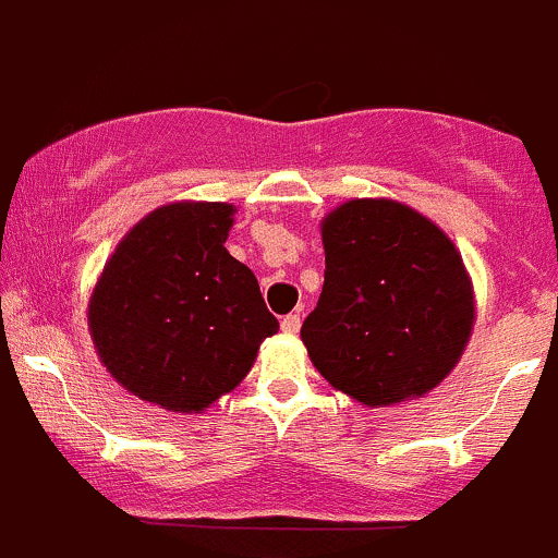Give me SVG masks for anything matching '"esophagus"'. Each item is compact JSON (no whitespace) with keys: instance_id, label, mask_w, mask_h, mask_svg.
<instances>
[{"instance_id":"obj_1","label":"esophagus","mask_w":558,"mask_h":558,"mask_svg":"<svg viewBox=\"0 0 558 558\" xmlns=\"http://www.w3.org/2000/svg\"><path fill=\"white\" fill-rule=\"evenodd\" d=\"M280 328H283V333H291V337H294V333H299V328H302V318H299V315H286V318L280 320Z\"/></svg>"}]
</instances>
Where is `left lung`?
<instances>
[{"label":"left lung","instance_id":"obj_1","mask_svg":"<svg viewBox=\"0 0 558 558\" xmlns=\"http://www.w3.org/2000/svg\"><path fill=\"white\" fill-rule=\"evenodd\" d=\"M326 280L302 326L310 361L363 407H392L449 377L476 320L473 280L449 234L387 197L320 221Z\"/></svg>","mask_w":558,"mask_h":558}]
</instances>
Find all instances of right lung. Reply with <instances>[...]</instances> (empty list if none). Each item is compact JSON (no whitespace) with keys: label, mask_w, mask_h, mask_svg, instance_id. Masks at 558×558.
<instances>
[{"label":"right lung","mask_w":558,"mask_h":558,"mask_svg":"<svg viewBox=\"0 0 558 558\" xmlns=\"http://www.w3.org/2000/svg\"><path fill=\"white\" fill-rule=\"evenodd\" d=\"M234 205L181 201L117 243L87 302L93 348L128 392L197 414L232 392L278 333L256 275L225 248Z\"/></svg>","instance_id":"add662e5"}]
</instances>
